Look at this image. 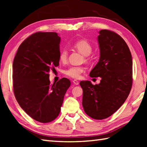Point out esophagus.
I'll use <instances>...</instances> for the list:
<instances>
[{
    "instance_id": "1",
    "label": "esophagus",
    "mask_w": 147,
    "mask_h": 147,
    "mask_svg": "<svg viewBox=\"0 0 147 147\" xmlns=\"http://www.w3.org/2000/svg\"><path fill=\"white\" fill-rule=\"evenodd\" d=\"M73 83L74 84V85H79V82L78 80H74L73 81Z\"/></svg>"
}]
</instances>
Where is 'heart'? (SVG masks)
Returning <instances> with one entry per match:
<instances>
[{
  "mask_svg": "<svg viewBox=\"0 0 147 147\" xmlns=\"http://www.w3.org/2000/svg\"><path fill=\"white\" fill-rule=\"evenodd\" d=\"M74 47L77 49L80 53L88 56L92 51V46L85 40H80L74 44ZM67 59V52L65 50L62 51L59 54V61L61 62H66ZM85 71V68L82 66H71L65 69L64 73L66 76L74 79H79L82 74Z\"/></svg>",
  "mask_w": 147,
  "mask_h": 147,
  "instance_id": "1",
  "label": "heart"
}]
</instances>
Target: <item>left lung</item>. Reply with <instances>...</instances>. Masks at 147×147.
I'll use <instances>...</instances> for the list:
<instances>
[{"label":"left lung","instance_id":"obj_1","mask_svg":"<svg viewBox=\"0 0 147 147\" xmlns=\"http://www.w3.org/2000/svg\"><path fill=\"white\" fill-rule=\"evenodd\" d=\"M98 62L90 76L100 77L98 85L82 81V105L85 113L95 119L107 118L116 112L128 96L132 87V57L128 46L114 32H99Z\"/></svg>","mask_w":147,"mask_h":147}]
</instances>
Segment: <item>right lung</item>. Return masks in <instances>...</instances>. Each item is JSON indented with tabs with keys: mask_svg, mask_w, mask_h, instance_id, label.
Instances as JSON below:
<instances>
[{
	"mask_svg": "<svg viewBox=\"0 0 147 147\" xmlns=\"http://www.w3.org/2000/svg\"><path fill=\"white\" fill-rule=\"evenodd\" d=\"M61 38L55 32H37L19 47L12 68L13 90L20 107L36 121L54 120L60 113L71 82L63 78L53 85L49 73L59 65Z\"/></svg>",
	"mask_w": 147,
	"mask_h": 147,
	"instance_id": "right-lung-1",
	"label": "right lung"
}]
</instances>
